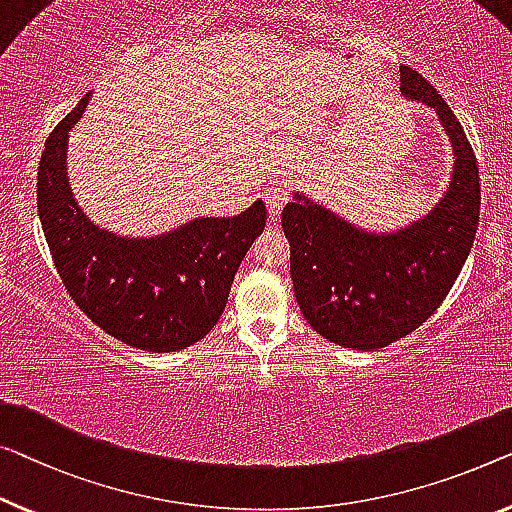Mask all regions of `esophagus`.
Instances as JSON below:
<instances>
[{
	"mask_svg": "<svg viewBox=\"0 0 512 512\" xmlns=\"http://www.w3.org/2000/svg\"><path fill=\"white\" fill-rule=\"evenodd\" d=\"M287 200H289V193L282 183H271V186L264 190V202H266V207H269L271 218L280 216V211L287 204Z\"/></svg>",
	"mask_w": 512,
	"mask_h": 512,
	"instance_id": "1",
	"label": "esophagus"
}]
</instances>
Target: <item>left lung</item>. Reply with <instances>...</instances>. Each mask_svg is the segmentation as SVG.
<instances>
[{
	"instance_id": "left-lung-1",
	"label": "left lung",
	"mask_w": 512,
	"mask_h": 512,
	"mask_svg": "<svg viewBox=\"0 0 512 512\" xmlns=\"http://www.w3.org/2000/svg\"><path fill=\"white\" fill-rule=\"evenodd\" d=\"M402 94L437 110L453 144V177L427 216L391 234L363 232L296 193L282 211L292 282L305 322L340 347L375 352L434 315L460 276L480 211L474 149L460 121L414 68Z\"/></svg>"
}]
</instances>
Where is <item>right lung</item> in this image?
Instances as JSON below:
<instances>
[{
  "instance_id": "add662e5",
  "label": "right lung",
  "mask_w": 512,
  "mask_h": 512,
  "mask_svg": "<svg viewBox=\"0 0 512 512\" xmlns=\"http://www.w3.org/2000/svg\"><path fill=\"white\" fill-rule=\"evenodd\" d=\"M91 94L45 140L38 216L59 278L96 326L142 352H179L223 315L234 273L266 225L264 202L234 218H197L156 239H124L96 227L66 177L68 131Z\"/></svg>"
}]
</instances>
